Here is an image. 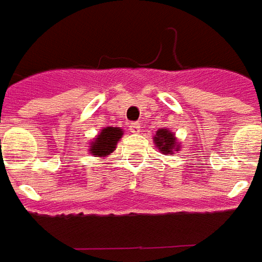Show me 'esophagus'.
Instances as JSON below:
<instances>
[{
	"label": "esophagus",
	"mask_w": 262,
	"mask_h": 262,
	"mask_svg": "<svg viewBox=\"0 0 262 262\" xmlns=\"http://www.w3.org/2000/svg\"><path fill=\"white\" fill-rule=\"evenodd\" d=\"M140 128H141V124H140V122H131V124H129V129H131V133H134V134L140 133Z\"/></svg>",
	"instance_id": "obj_1"
}]
</instances>
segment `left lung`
<instances>
[{"instance_id":"left-lung-1","label":"left lung","mask_w":262,"mask_h":262,"mask_svg":"<svg viewBox=\"0 0 262 262\" xmlns=\"http://www.w3.org/2000/svg\"><path fill=\"white\" fill-rule=\"evenodd\" d=\"M155 145L158 147L160 151H162L164 154H171L172 152V149L177 148V141L176 138H174V134L168 131V129H158L157 131V137L154 138ZM176 151V149H174Z\"/></svg>"}]
</instances>
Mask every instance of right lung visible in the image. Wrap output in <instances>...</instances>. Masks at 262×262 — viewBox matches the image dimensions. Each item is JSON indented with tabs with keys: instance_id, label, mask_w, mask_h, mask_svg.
Returning <instances> with one entry per match:
<instances>
[{
	"instance_id": "right-lung-1",
	"label": "right lung",
	"mask_w": 262,
	"mask_h": 262,
	"mask_svg": "<svg viewBox=\"0 0 262 262\" xmlns=\"http://www.w3.org/2000/svg\"><path fill=\"white\" fill-rule=\"evenodd\" d=\"M121 135H122V131L120 128H104L101 131V134L95 138V141L93 142V145L90 148L91 154L95 155V157H104V155L111 154L115 149V145L121 138Z\"/></svg>"
}]
</instances>
